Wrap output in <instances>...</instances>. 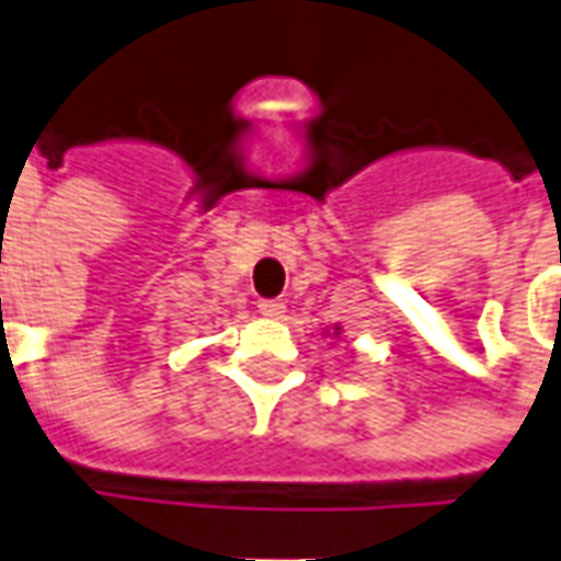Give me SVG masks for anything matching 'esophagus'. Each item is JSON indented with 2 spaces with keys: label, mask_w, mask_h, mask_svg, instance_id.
<instances>
[{
  "label": "esophagus",
  "mask_w": 561,
  "mask_h": 561,
  "mask_svg": "<svg viewBox=\"0 0 561 561\" xmlns=\"http://www.w3.org/2000/svg\"><path fill=\"white\" fill-rule=\"evenodd\" d=\"M257 309H261V316H267V319H282L285 304H282V300H261V304H257Z\"/></svg>",
  "instance_id": "34e87169"
}]
</instances>
